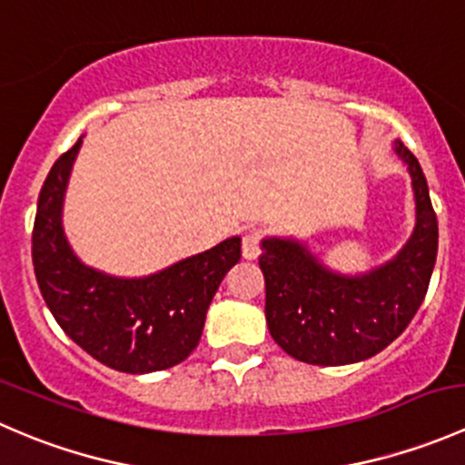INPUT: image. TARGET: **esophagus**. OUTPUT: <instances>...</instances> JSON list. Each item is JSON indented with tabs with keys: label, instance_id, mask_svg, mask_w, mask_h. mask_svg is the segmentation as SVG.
Wrapping results in <instances>:
<instances>
[{
	"label": "esophagus",
	"instance_id": "esophagus-1",
	"mask_svg": "<svg viewBox=\"0 0 465 465\" xmlns=\"http://www.w3.org/2000/svg\"><path fill=\"white\" fill-rule=\"evenodd\" d=\"M261 241H262V233L259 232V229H250V232L242 236V256H245L247 261L259 259Z\"/></svg>",
	"mask_w": 465,
	"mask_h": 465
}]
</instances>
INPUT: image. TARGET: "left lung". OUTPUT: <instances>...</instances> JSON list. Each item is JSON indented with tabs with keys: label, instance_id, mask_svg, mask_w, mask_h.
Wrapping results in <instances>:
<instances>
[{
	"label": "left lung",
	"instance_id": "8db88e82",
	"mask_svg": "<svg viewBox=\"0 0 465 465\" xmlns=\"http://www.w3.org/2000/svg\"><path fill=\"white\" fill-rule=\"evenodd\" d=\"M407 163L416 224L396 259L367 274L323 267L292 238H265L259 265L265 276L270 335L294 360L320 367L362 362L387 349L414 320L428 292L439 247V224L419 159L393 143Z\"/></svg>",
	"mask_w": 465,
	"mask_h": 465
}]
</instances>
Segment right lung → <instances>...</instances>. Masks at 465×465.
<instances>
[{
  "instance_id": "add662e5",
  "label": "right lung",
  "mask_w": 465,
  "mask_h": 465,
  "mask_svg": "<svg viewBox=\"0 0 465 465\" xmlns=\"http://www.w3.org/2000/svg\"><path fill=\"white\" fill-rule=\"evenodd\" d=\"M83 139L58 157L37 198L33 267L51 315L94 360L124 373H153L189 358L224 274L241 261V238L143 279L83 265L63 232V200Z\"/></svg>"
}]
</instances>
